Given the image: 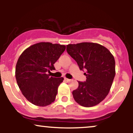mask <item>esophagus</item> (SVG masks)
<instances>
[{
    "label": "esophagus",
    "instance_id": "34e87169",
    "mask_svg": "<svg viewBox=\"0 0 133 133\" xmlns=\"http://www.w3.org/2000/svg\"><path fill=\"white\" fill-rule=\"evenodd\" d=\"M64 80L65 81H67V82H69V81H71V79H68V78H64Z\"/></svg>",
    "mask_w": 133,
    "mask_h": 133
}]
</instances>
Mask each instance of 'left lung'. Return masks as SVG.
Wrapping results in <instances>:
<instances>
[{"mask_svg": "<svg viewBox=\"0 0 133 133\" xmlns=\"http://www.w3.org/2000/svg\"><path fill=\"white\" fill-rule=\"evenodd\" d=\"M66 50L80 70L86 71V81H78V88L72 91L74 100L84 107L98 104L109 93L115 76L113 56L105 47L92 42L69 44Z\"/></svg>", "mask_w": 133, "mask_h": 133, "instance_id": "obj_1", "label": "left lung"}]
</instances>
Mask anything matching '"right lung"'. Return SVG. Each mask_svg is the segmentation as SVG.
Segmentation results:
<instances>
[{
	"mask_svg": "<svg viewBox=\"0 0 133 133\" xmlns=\"http://www.w3.org/2000/svg\"><path fill=\"white\" fill-rule=\"evenodd\" d=\"M65 46L39 42L26 49L16 64V78L24 97L33 104L46 106L54 101L63 77L56 78L47 72L55 69L54 63Z\"/></svg>",
	"mask_w": 133,
	"mask_h": 133,
	"instance_id": "1",
	"label": "right lung"
}]
</instances>
